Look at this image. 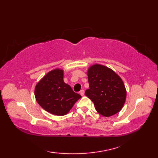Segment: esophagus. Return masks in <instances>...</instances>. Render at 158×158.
I'll list each match as a JSON object with an SVG mask.
<instances>
[{
  "label": "esophagus",
  "instance_id": "obj_1",
  "mask_svg": "<svg viewBox=\"0 0 158 158\" xmlns=\"http://www.w3.org/2000/svg\"><path fill=\"white\" fill-rule=\"evenodd\" d=\"M79 94H80V95H81V96H83V95H84V90L81 89V91L79 92Z\"/></svg>",
  "mask_w": 158,
  "mask_h": 158
}]
</instances>
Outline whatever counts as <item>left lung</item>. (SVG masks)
I'll use <instances>...</instances> for the list:
<instances>
[{"label": "left lung", "mask_w": 158, "mask_h": 158, "mask_svg": "<svg viewBox=\"0 0 158 158\" xmlns=\"http://www.w3.org/2000/svg\"><path fill=\"white\" fill-rule=\"evenodd\" d=\"M89 89L85 94L97 112L110 117L119 112L126 102V89L121 77L108 67L98 64L88 70Z\"/></svg>", "instance_id": "1"}]
</instances>
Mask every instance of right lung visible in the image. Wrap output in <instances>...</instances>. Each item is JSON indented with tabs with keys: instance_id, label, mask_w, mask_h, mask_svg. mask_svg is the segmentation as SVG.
Segmentation results:
<instances>
[{
	"instance_id": "1",
	"label": "right lung",
	"mask_w": 158,
	"mask_h": 158,
	"mask_svg": "<svg viewBox=\"0 0 158 158\" xmlns=\"http://www.w3.org/2000/svg\"><path fill=\"white\" fill-rule=\"evenodd\" d=\"M64 71L56 69L48 73L35 86L36 102L43 109L53 115H65L75 103L81 98L64 82Z\"/></svg>"
}]
</instances>
